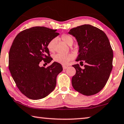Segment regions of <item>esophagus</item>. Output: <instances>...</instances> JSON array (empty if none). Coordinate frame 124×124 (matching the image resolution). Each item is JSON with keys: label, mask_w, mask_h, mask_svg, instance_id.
Segmentation results:
<instances>
[{"label": "esophagus", "mask_w": 124, "mask_h": 124, "mask_svg": "<svg viewBox=\"0 0 124 124\" xmlns=\"http://www.w3.org/2000/svg\"><path fill=\"white\" fill-rule=\"evenodd\" d=\"M67 66H62V68H63V70H66L67 68Z\"/></svg>", "instance_id": "34e87169"}]
</instances>
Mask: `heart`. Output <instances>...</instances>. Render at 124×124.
I'll return each mask as SVG.
<instances>
[{
  "instance_id": "1",
  "label": "heart",
  "mask_w": 124,
  "mask_h": 124,
  "mask_svg": "<svg viewBox=\"0 0 124 124\" xmlns=\"http://www.w3.org/2000/svg\"><path fill=\"white\" fill-rule=\"evenodd\" d=\"M61 39L68 45H71L73 43V39L72 37L67 34H63L61 36ZM56 43V39L53 38L48 41L47 45V48L50 52H53L54 51V46ZM73 58V55L70 54H63L60 53L55 54L53 56L54 61L60 63V64L65 65L68 63L70 60Z\"/></svg>"
}]
</instances>
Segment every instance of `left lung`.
Returning <instances> with one entry per match:
<instances>
[{"label":"left lung","instance_id":"8db88e82","mask_svg":"<svg viewBox=\"0 0 124 124\" xmlns=\"http://www.w3.org/2000/svg\"><path fill=\"white\" fill-rule=\"evenodd\" d=\"M79 46L76 61L86 62L84 69L73 65L76 74L72 78L74 89L85 95L97 94L104 87L112 70L113 51L106 34L88 24L70 30Z\"/></svg>","mask_w":124,"mask_h":124}]
</instances>
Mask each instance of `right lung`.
Instances as JSON below:
<instances>
[{"label":"right lung","instance_id":"add662e5","mask_svg":"<svg viewBox=\"0 0 124 124\" xmlns=\"http://www.w3.org/2000/svg\"><path fill=\"white\" fill-rule=\"evenodd\" d=\"M57 30L36 26L20 32L14 39L8 54V67L16 85L23 94L40 99L54 90L62 65L54 62L46 68L39 66L42 60L52 58L47 48L48 41L59 34Z\"/></svg>","mask_w":124,"mask_h":124}]
</instances>
